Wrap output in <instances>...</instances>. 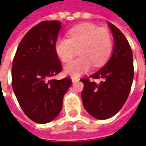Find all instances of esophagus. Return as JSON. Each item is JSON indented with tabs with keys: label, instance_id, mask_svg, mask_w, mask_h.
Listing matches in <instances>:
<instances>
[{
	"label": "esophagus",
	"instance_id": "obj_1",
	"mask_svg": "<svg viewBox=\"0 0 146 146\" xmlns=\"http://www.w3.org/2000/svg\"><path fill=\"white\" fill-rule=\"evenodd\" d=\"M80 79L78 78V77H74V76H72V81H73V83H76L77 82V81H79Z\"/></svg>",
	"mask_w": 146,
	"mask_h": 146
}]
</instances>
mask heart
I'll return each instance as SVG.
<instances>
[{"mask_svg":"<svg viewBox=\"0 0 146 146\" xmlns=\"http://www.w3.org/2000/svg\"><path fill=\"white\" fill-rule=\"evenodd\" d=\"M69 38H58L55 43V51L66 66L65 72L72 76H79L88 72L92 65L102 66L110 58L113 50L111 34L106 28H98L92 23H82L70 29Z\"/></svg>","mask_w":146,"mask_h":146,"instance_id":"1","label":"heart"}]
</instances>
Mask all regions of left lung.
<instances>
[{
  "label": "left lung",
  "mask_w": 146,
  "mask_h": 146,
  "mask_svg": "<svg viewBox=\"0 0 146 146\" xmlns=\"http://www.w3.org/2000/svg\"><path fill=\"white\" fill-rule=\"evenodd\" d=\"M108 24L115 40L113 54L101 70L81 79L84 106L98 119H109L119 112L128 98L134 78L131 48L122 32L113 24ZM90 77L101 81L96 84Z\"/></svg>",
  "instance_id": "8db88e82"
}]
</instances>
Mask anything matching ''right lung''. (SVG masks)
Wrapping results in <instances>:
<instances>
[{
	"label": "right lung",
	"instance_id": "add662e5",
	"mask_svg": "<svg viewBox=\"0 0 146 146\" xmlns=\"http://www.w3.org/2000/svg\"><path fill=\"white\" fill-rule=\"evenodd\" d=\"M58 21H42L30 29L18 46L11 67V85L25 114L37 123L54 119L62 108L70 77L53 80L62 70L55 51Z\"/></svg>",
	"mask_w": 146,
	"mask_h": 146
}]
</instances>
